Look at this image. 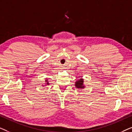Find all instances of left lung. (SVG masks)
I'll use <instances>...</instances> for the list:
<instances>
[{
  "label": "left lung",
  "instance_id": "left-lung-1",
  "mask_svg": "<svg viewBox=\"0 0 132 132\" xmlns=\"http://www.w3.org/2000/svg\"><path fill=\"white\" fill-rule=\"evenodd\" d=\"M75 86L77 88H84L85 86H84V80L82 79H80V80H77L75 83Z\"/></svg>",
  "mask_w": 132,
  "mask_h": 132
}]
</instances>
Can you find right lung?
Here are the masks:
<instances>
[{
  "mask_svg": "<svg viewBox=\"0 0 132 132\" xmlns=\"http://www.w3.org/2000/svg\"><path fill=\"white\" fill-rule=\"evenodd\" d=\"M46 84H47V85H48V82H47V80H46Z\"/></svg>",
  "mask_w": 132,
  "mask_h": 132,
  "instance_id": "obj_1",
  "label": "right lung"
}]
</instances>
